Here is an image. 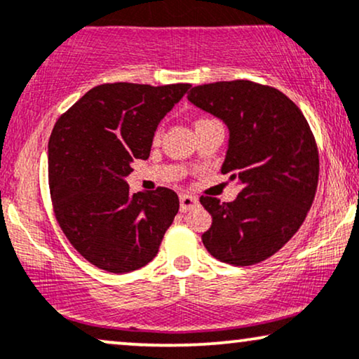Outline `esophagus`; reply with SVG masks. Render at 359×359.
Segmentation results:
<instances>
[{
  "mask_svg": "<svg viewBox=\"0 0 359 359\" xmlns=\"http://www.w3.org/2000/svg\"><path fill=\"white\" fill-rule=\"evenodd\" d=\"M197 204V197L189 196V194H180V210H182V212H189V210H192Z\"/></svg>",
  "mask_w": 359,
  "mask_h": 359,
  "instance_id": "esophagus-1",
  "label": "esophagus"
}]
</instances>
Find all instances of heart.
Returning a JSON list of instances; mask_svg holds the SVG:
<instances>
[{"label": "heart", "instance_id": "heart-1", "mask_svg": "<svg viewBox=\"0 0 359 359\" xmlns=\"http://www.w3.org/2000/svg\"><path fill=\"white\" fill-rule=\"evenodd\" d=\"M205 120H209V118H201V120H197V123H198V122H205ZM155 137H158V133H157V135H155Z\"/></svg>", "mask_w": 359, "mask_h": 359}]
</instances>
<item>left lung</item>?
Masks as SVG:
<instances>
[{"instance_id":"8db88e82","label":"left lung","mask_w":359,"mask_h":359,"mask_svg":"<svg viewBox=\"0 0 359 359\" xmlns=\"http://www.w3.org/2000/svg\"><path fill=\"white\" fill-rule=\"evenodd\" d=\"M187 98L227 125L222 174L241 184L232 202L201 197L212 215L202 243L227 264L266 261L296 234L316 194L319 155L308 120L283 92L249 80L194 86Z\"/></svg>"}]
</instances>
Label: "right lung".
I'll return each mask as SVG.
<instances>
[{
	"mask_svg": "<svg viewBox=\"0 0 359 359\" xmlns=\"http://www.w3.org/2000/svg\"><path fill=\"white\" fill-rule=\"evenodd\" d=\"M191 88L103 83L56 120L48 142V182L55 217L86 261L115 274L157 256L179 212L167 187L132 194L125 182L135 158H149L157 125Z\"/></svg>",
	"mask_w": 359,
	"mask_h": 359,
	"instance_id": "right-lung-1",
	"label": "right lung"
}]
</instances>
